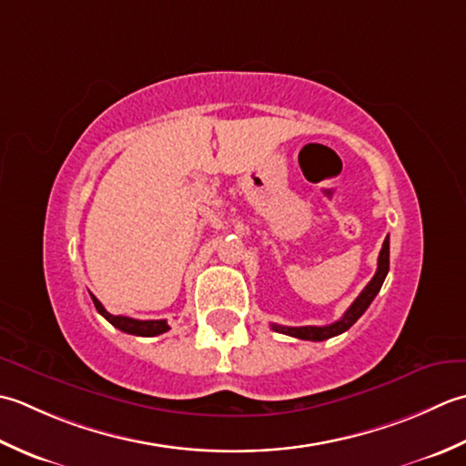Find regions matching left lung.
<instances>
[{
  "label": "left lung",
  "mask_w": 466,
  "mask_h": 466,
  "mask_svg": "<svg viewBox=\"0 0 466 466\" xmlns=\"http://www.w3.org/2000/svg\"><path fill=\"white\" fill-rule=\"evenodd\" d=\"M390 269V239H384L382 249H380L378 255V269L374 273V278L370 279L368 286L362 289V293L354 299L352 306L346 309L344 316H341L338 321L329 326H301V328H288V326H278L273 324L271 328L275 331H279V334H286L291 338H299V339H311V341H321V339H328V338H334L338 334H344L346 329L352 328L358 318L362 316V313L368 309L370 303L378 296L380 288H382V283L386 279V273Z\"/></svg>",
  "instance_id": "left-lung-1"
}]
</instances>
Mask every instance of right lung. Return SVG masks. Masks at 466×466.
I'll return each mask as SVG.
<instances>
[{
    "label": "right lung",
    "mask_w": 466,
    "mask_h": 466,
    "mask_svg": "<svg viewBox=\"0 0 466 466\" xmlns=\"http://www.w3.org/2000/svg\"><path fill=\"white\" fill-rule=\"evenodd\" d=\"M92 301L102 318H106L114 328H118L120 331H127V334L148 338V336H158V334H165V331H168L167 319H135V318H125V316H112V313L104 309L102 303L94 296H92Z\"/></svg>",
    "instance_id": "add662e5"
}]
</instances>
